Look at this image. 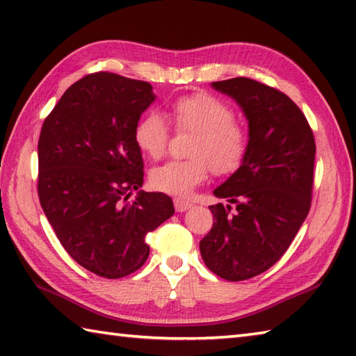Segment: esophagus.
<instances>
[{
	"label": "esophagus",
	"mask_w": 356,
	"mask_h": 356,
	"mask_svg": "<svg viewBox=\"0 0 356 356\" xmlns=\"http://www.w3.org/2000/svg\"><path fill=\"white\" fill-rule=\"evenodd\" d=\"M191 207H193V204H191V202H188V200H182V199L174 200V208H176V211H179V213L190 210Z\"/></svg>",
	"instance_id": "34e87169"
}]
</instances>
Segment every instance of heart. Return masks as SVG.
<instances>
[{"mask_svg": "<svg viewBox=\"0 0 356 356\" xmlns=\"http://www.w3.org/2000/svg\"><path fill=\"white\" fill-rule=\"evenodd\" d=\"M176 131L194 132L188 160H172L152 168V188L171 196L185 197L207 179L210 170L227 176L239 170L247 156L250 132L247 124L234 117V109L219 97L193 92L179 97L170 106ZM137 148L149 159H160L170 142V128L157 113L145 114L134 128Z\"/></svg>", "mask_w": 356, "mask_h": 356, "instance_id": "heart-1", "label": "heart"}]
</instances>
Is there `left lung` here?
<instances>
[{"label": "left lung", "instance_id": "left-lung-1", "mask_svg": "<svg viewBox=\"0 0 356 356\" xmlns=\"http://www.w3.org/2000/svg\"><path fill=\"white\" fill-rule=\"evenodd\" d=\"M213 88L242 108L250 145L239 170L214 190L228 205L210 207L214 222L199 247L214 275L245 281L281 259L307 218L316 145L302 111L281 90L247 76Z\"/></svg>", "mask_w": 356, "mask_h": 356}]
</instances>
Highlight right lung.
Masks as SVG:
<instances>
[{
  "label": "right lung",
  "mask_w": 356,
  "mask_h": 356,
  "mask_svg": "<svg viewBox=\"0 0 356 356\" xmlns=\"http://www.w3.org/2000/svg\"><path fill=\"white\" fill-rule=\"evenodd\" d=\"M149 83L113 72L83 76L46 117L38 140V197L72 259L118 280L149 256L146 234L174 214L170 196L138 191L134 128L154 102Z\"/></svg>",
  "instance_id": "right-lung-1"
}]
</instances>
